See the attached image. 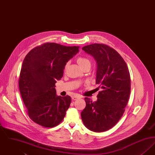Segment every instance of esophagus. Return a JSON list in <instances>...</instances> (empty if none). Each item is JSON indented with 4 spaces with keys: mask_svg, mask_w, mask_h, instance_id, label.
Returning <instances> with one entry per match:
<instances>
[{
    "mask_svg": "<svg viewBox=\"0 0 155 155\" xmlns=\"http://www.w3.org/2000/svg\"><path fill=\"white\" fill-rule=\"evenodd\" d=\"M80 98H81V97L80 96H74L72 97V99H73V100H77Z\"/></svg>",
    "mask_w": 155,
    "mask_h": 155,
    "instance_id": "esophagus-1",
    "label": "esophagus"
}]
</instances>
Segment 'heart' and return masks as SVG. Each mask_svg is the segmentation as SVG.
I'll list each match as a JSON object with an SVG mask.
<instances>
[{"instance_id":"1","label":"heart","mask_w":155,"mask_h":155,"mask_svg":"<svg viewBox=\"0 0 155 155\" xmlns=\"http://www.w3.org/2000/svg\"><path fill=\"white\" fill-rule=\"evenodd\" d=\"M77 61L78 64L80 65V66L81 67L82 69L84 68L85 67H90L91 65V61L87 58L80 57L77 59ZM66 66L65 67L64 69L66 70Z\"/></svg>"}]
</instances>
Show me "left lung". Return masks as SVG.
Returning a JSON list of instances; mask_svg holds the SVG:
<instances>
[{
	"mask_svg": "<svg viewBox=\"0 0 155 155\" xmlns=\"http://www.w3.org/2000/svg\"><path fill=\"white\" fill-rule=\"evenodd\" d=\"M95 60L96 89H101L93 102L85 97L86 106L81 118L89 130L107 131L122 117L131 92V79L127 65L116 51L104 44H94L82 48Z\"/></svg>",
	"mask_w": 155,
	"mask_h": 155,
	"instance_id": "left-lung-1",
	"label": "left lung"
}]
</instances>
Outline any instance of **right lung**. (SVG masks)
I'll return each mask as SVG.
<instances>
[{"label": "right lung", "instance_id": "right-lung-1", "mask_svg": "<svg viewBox=\"0 0 155 155\" xmlns=\"http://www.w3.org/2000/svg\"><path fill=\"white\" fill-rule=\"evenodd\" d=\"M79 48L45 43L32 49L24 59L19 89L29 117L38 124L52 128L64 117L71 99L57 96L55 84Z\"/></svg>", "mask_w": 155, "mask_h": 155}]
</instances>
